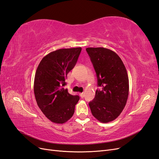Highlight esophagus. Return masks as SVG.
I'll return each mask as SVG.
<instances>
[{
	"instance_id": "34e87169",
	"label": "esophagus",
	"mask_w": 159,
	"mask_h": 159,
	"mask_svg": "<svg viewBox=\"0 0 159 159\" xmlns=\"http://www.w3.org/2000/svg\"><path fill=\"white\" fill-rule=\"evenodd\" d=\"M80 96L81 98H84V94L83 93H80Z\"/></svg>"
}]
</instances>
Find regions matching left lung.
<instances>
[{
	"label": "left lung",
	"instance_id": "8db88e82",
	"mask_svg": "<svg viewBox=\"0 0 159 159\" xmlns=\"http://www.w3.org/2000/svg\"><path fill=\"white\" fill-rule=\"evenodd\" d=\"M86 50L97 74L95 97L89 105L93 116L102 123L116 120L124 109L129 94L127 70L116 52L105 48H87Z\"/></svg>",
	"mask_w": 159,
	"mask_h": 159
}]
</instances>
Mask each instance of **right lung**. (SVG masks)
Wrapping results in <instances>:
<instances>
[{
	"label": "right lung",
	"mask_w": 159,
	"mask_h": 159,
	"mask_svg": "<svg viewBox=\"0 0 159 159\" xmlns=\"http://www.w3.org/2000/svg\"><path fill=\"white\" fill-rule=\"evenodd\" d=\"M82 48L59 49L39 62L34 79V95L38 107L48 120L64 124L75 113L79 97L64 89L68 73L75 67Z\"/></svg>",
	"instance_id": "obj_1"
}]
</instances>
